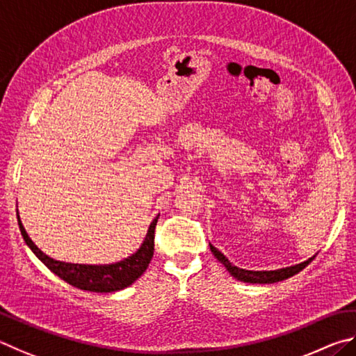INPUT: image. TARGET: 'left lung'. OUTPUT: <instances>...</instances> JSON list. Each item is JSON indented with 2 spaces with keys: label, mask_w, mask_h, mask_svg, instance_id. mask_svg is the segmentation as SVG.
Instances as JSON below:
<instances>
[{
  "label": "left lung",
  "mask_w": 356,
  "mask_h": 356,
  "mask_svg": "<svg viewBox=\"0 0 356 356\" xmlns=\"http://www.w3.org/2000/svg\"><path fill=\"white\" fill-rule=\"evenodd\" d=\"M209 247H211V252L214 253V257L219 259L223 266L227 267V270L232 273V275L236 280H241V282H245V283L270 284V283L282 282V280L289 278L292 275H296V273H298L300 270H303L305 267H307L311 263V261L314 259V257H313V258H309L308 261H305V263L291 266V267H284V269H278V270H245V269H239L238 266H233L227 259L225 254L217 250L214 245L209 244Z\"/></svg>",
  "instance_id": "left-lung-1"
}]
</instances>
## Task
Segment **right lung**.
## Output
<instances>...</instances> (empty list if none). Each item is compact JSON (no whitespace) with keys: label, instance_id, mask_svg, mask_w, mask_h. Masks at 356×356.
<instances>
[{"label":"right lung","instance_id":"right-lung-1","mask_svg":"<svg viewBox=\"0 0 356 356\" xmlns=\"http://www.w3.org/2000/svg\"><path fill=\"white\" fill-rule=\"evenodd\" d=\"M159 217V216H158ZM158 217L149 225L145 239H143L139 250L134 254L118 261L114 264H72L64 261H56L49 258L37 247L22 225L20 216H17L18 227L26 245L33 250V253L45 264L54 275H58L65 283L74 286V288L90 291V292H115L128 288L147 270L149 261L153 258L154 252V228L158 223Z\"/></svg>","mask_w":356,"mask_h":356}]
</instances>
